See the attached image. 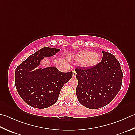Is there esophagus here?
Here are the masks:
<instances>
[{"mask_svg": "<svg viewBox=\"0 0 135 135\" xmlns=\"http://www.w3.org/2000/svg\"><path fill=\"white\" fill-rule=\"evenodd\" d=\"M76 74H77V73H76L75 71V70H73V77H75Z\"/></svg>", "mask_w": 135, "mask_h": 135, "instance_id": "34e87169", "label": "esophagus"}]
</instances>
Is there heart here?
I'll return each mask as SVG.
<instances>
[{
    "instance_id": "obj_1",
    "label": "heart",
    "mask_w": 135,
    "mask_h": 135,
    "mask_svg": "<svg viewBox=\"0 0 135 135\" xmlns=\"http://www.w3.org/2000/svg\"><path fill=\"white\" fill-rule=\"evenodd\" d=\"M100 57L98 54L85 51L75 56V60L77 62H83L85 67H92L97 64Z\"/></svg>"
}]
</instances>
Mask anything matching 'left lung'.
I'll use <instances>...</instances> for the list:
<instances>
[{
    "label": "left lung",
    "instance_id": "obj_1",
    "mask_svg": "<svg viewBox=\"0 0 135 135\" xmlns=\"http://www.w3.org/2000/svg\"><path fill=\"white\" fill-rule=\"evenodd\" d=\"M102 62L92 67H77L78 84L76 95L78 102L91 109L101 108L110 103L121 89L123 73L114 56L102 51Z\"/></svg>",
    "mask_w": 135,
    "mask_h": 135
}]
</instances>
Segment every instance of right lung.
<instances>
[{"label":"right lung","instance_id":"right-lung-1","mask_svg":"<svg viewBox=\"0 0 135 135\" xmlns=\"http://www.w3.org/2000/svg\"><path fill=\"white\" fill-rule=\"evenodd\" d=\"M60 51L42 48L17 67L15 79L16 90L31 107L45 109L55 104L63 85L72 78V71L62 73L55 67L37 68L44 58L52 57Z\"/></svg>","mask_w":135,"mask_h":135}]
</instances>
